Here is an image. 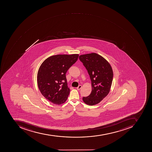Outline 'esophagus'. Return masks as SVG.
Masks as SVG:
<instances>
[{
	"instance_id": "1",
	"label": "esophagus",
	"mask_w": 152,
	"mask_h": 152,
	"mask_svg": "<svg viewBox=\"0 0 152 152\" xmlns=\"http://www.w3.org/2000/svg\"><path fill=\"white\" fill-rule=\"evenodd\" d=\"M81 88V85H80V86H78V87H77V90H80V89Z\"/></svg>"
}]
</instances>
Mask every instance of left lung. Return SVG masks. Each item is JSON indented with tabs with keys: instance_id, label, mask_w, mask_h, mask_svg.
<instances>
[{
	"instance_id": "obj_1",
	"label": "left lung",
	"mask_w": 152,
	"mask_h": 152,
	"mask_svg": "<svg viewBox=\"0 0 152 152\" xmlns=\"http://www.w3.org/2000/svg\"><path fill=\"white\" fill-rule=\"evenodd\" d=\"M79 59L88 72L92 86L90 95L83 97V101L89 105L96 104L110 91L113 77L112 67L107 60L95 53L81 55Z\"/></svg>"
}]
</instances>
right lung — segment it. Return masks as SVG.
I'll list each match as a JSON object with an SVG mask.
<instances>
[{"mask_svg": "<svg viewBox=\"0 0 152 152\" xmlns=\"http://www.w3.org/2000/svg\"><path fill=\"white\" fill-rule=\"evenodd\" d=\"M79 56L78 54L55 55L48 58L41 64L37 82L40 92L48 100L57 105L66 101L70 89L66 74Z\"/></svg>", "mask_w": 152, "mask_h": 152, "instance_id": "add662e5", "label": "right lung"}]
</instances>
